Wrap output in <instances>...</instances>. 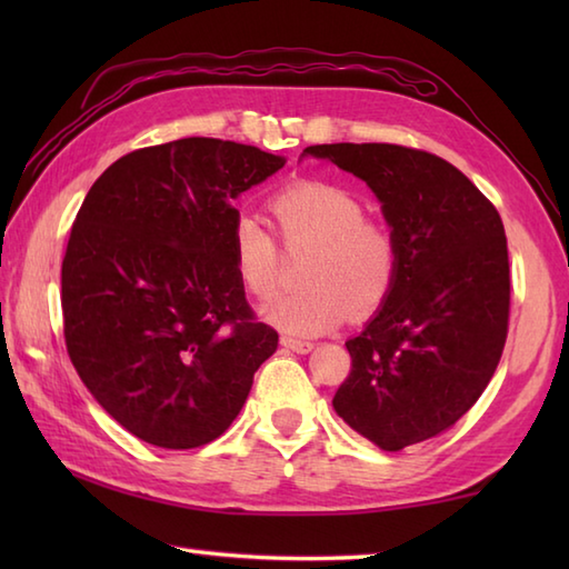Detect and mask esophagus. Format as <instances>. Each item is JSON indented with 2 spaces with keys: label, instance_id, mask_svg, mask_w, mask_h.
Wrapping results in <instances>:
<instances>
[{
  "label": "esophagus",
  "instance_id": "1",
  "mask_svg": "<svg viewBox=\"0 0 569 569\" xmlns=\"http://www.w3.org/2000/svg\"><path fill=\"white\" fill-rule=\"evenodd\" d=\"M281 345L283 347H288V349H293V352H298V355H308L310 349H312V342H308V340H296V337H281Z\"/></svg>",
  "mask_w": 569,
  "mask_h": 569
}]
</instances>
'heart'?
<instances>
[{
  "instance_id": "obj_1",
  "label": "heart",
  "mask_w": 569,
  "mask_h": 569,
  "mask_svg": "<svg viewBox=\"0 0 569 569\" xmlns=\"http://www.w3.org/2000/svg\"><path fill=\"white\" fill-rule=\"evenodd\" d=\"M271 214L288 249L310 247L300 269L303 288L266 308L276 328L322 335L349 312L367 318L386 303L398 278V244L389 224L365 217L355 192L325 180H298L271 198ZM232 263L253 298L276 293L278 244L257 217L234 220Z\"/></svg>"
}]
</instances>
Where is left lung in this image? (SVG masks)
Returning <instances> with one entry per match:
<instances>
[{"label":"left lung","mask_w":569,"mask_h":569,"mask_svg":"<svg viewBox=\"0 0 569 569\" xmlns=\"http://www.w3.org/2000/svg\"><path fill=\"white\" fill-rule=\"evenodd\" d=\"M381 200L398 244L391 296L347 340L332 406L381 450L450 430L487 389L509 335V247L497 208L445 159L398 143H318Z\"/></svg>","instance_id":"left-lung-1"}]
</instances>
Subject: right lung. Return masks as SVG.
<instances>
[{
    "instance_id": "add662e5",
    "label": "right lung",
    "mask_w": 569,
    "mask_h": 569,
    "mask_svg": "<svg viewBox=\"0 0 569 569\" xmlns=\"http://www.w3.org/2000/svg\"><path fill=\"white\" fill-rule=\"evenodd\" d=\"M283 163L190 137L122 156L84 196L60 269L68 357L139 440L192 450L220 438L276 352L234 273L232 200Z\"/></svg>"
}]
</instances>
